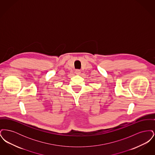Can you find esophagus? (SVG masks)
Wrapping results in <instances>:
<instances>
[{"label":"esophagus","instance_id":"obj_1","mask_svg":"<svg viewBox=\"0 0 155 155\" xmlns=\"http://www.w3.org/2000/svg\"><path fill=\"white\" fill-rule=\"evenodd\" d=\"M75 73V74L79 75V74H80V73H81V71L80 70H76Z\"/></svg>","mask_w":155,"mask_h":155}]
</instances>
